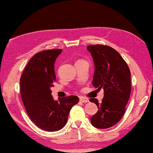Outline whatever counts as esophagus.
Segmentation results:
<instances>
[{
	"label": "esophagus",
	"instance_id": "esophagus-1",
	"mask_svg": "<svg viewBox=\"0 0 153 153\" xmlns=\"http://www.w3.org/2000/svg\"><path fill=\"white\" fill-rule=\"evenodd\" d=\"M79 101H81V102H82V103H88V102H89V100H88V98H85V97H80Z\"/></svg>",
	"mask_w": 153,
	"mask_h": 153
}]
</instances>
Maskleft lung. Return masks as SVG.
Segmentation results:
<instances>
[{
    "mask_svg": "<svg viewBox=\"0 0 153 153\" xmlns=\"http://www.w3.org/2000/svg\"><path fill=\"white\" fill-rule=\"evenodd\" d=\"M95 68L93 85L103 89L102 102L90 98L98 106V111L91 117V123L98 128H109L117 123L126 112L131 95V71L124 59L112 47L107 45H89Z\"/></svg>",
    "mask_w": 153,
    "mask_h": 153,
    "instance_id": "8db88e82",
    "label": "left lung"
}]
</instances>
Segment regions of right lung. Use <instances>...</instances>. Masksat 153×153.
Masks as SVG:
<instances>
[{
	"label": "right lung",
	"instance_id": "right-lung-1",
	"mask_svg": "<svg viewBox=\"0 0 153 153\" xmlns=\"http://www.w3.org/2000/svg\"><path fill=\"white\" fill-rule=\"evenodd\" d=\"M61 52V49H53L38 52L29 60L20 78V95L26 111L32 122L44 131L63 128L71 109L79 102L76 96L55 101L51 95L56 81L54 64Z\"/></svg>",
	"mask_w": 153,
	"mask_h": 153
}]
</instances>
